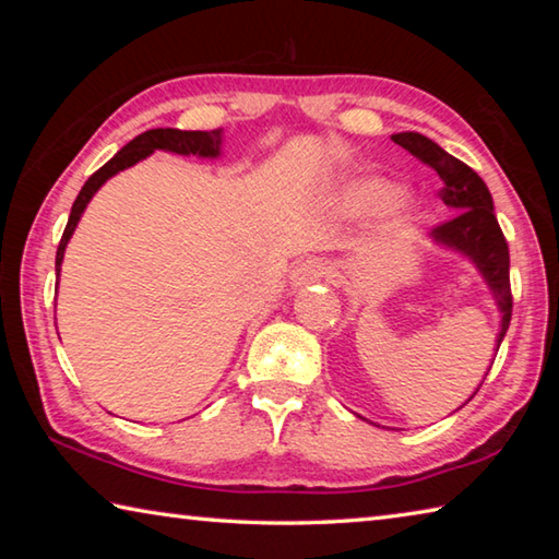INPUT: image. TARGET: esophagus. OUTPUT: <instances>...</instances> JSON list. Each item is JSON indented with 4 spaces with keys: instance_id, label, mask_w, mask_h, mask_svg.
<instances>
[{
    "instance_id": "34e87169",
    "label": "esophagus",
    "mask_w": 559,
    "mask_h": 559,
    "mask_svg": "<svg viewBox=\"0 0 559 559\" xmlns=\"http://www.w3.org/2000/svg\"><path fill=\"white\" fill-rule=\"evenodd\" d=\"M333 276V266L325 259L320 257H310L306 261H300L296 269L290 273L293 286H313V283L330 278Z\"/></svg>"
}]
</instances>
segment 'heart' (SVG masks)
Masks as SVG:
<instances>
[{"label": "heart", "mask_w": 559, "mask_h": 559, "mask_svg": "<svg viewBox=\"0 0 559 559\" xmlns=\"http://www.w3.org/2000/svg\"><path fill=\"white\" fill-rule=\"evenodd\" d=\"M394 197H396L394 187L384 182H370L355 189L353 197H349V204H353V210L357 212H372V210H380L384 204H390Z\"/></svg>", "instance_id": "1"}]
</instances>
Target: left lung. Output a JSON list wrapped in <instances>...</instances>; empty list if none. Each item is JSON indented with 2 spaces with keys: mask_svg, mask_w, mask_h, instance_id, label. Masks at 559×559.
Masks as SVG:
<instances>
[{
  "mask_svg": "<svg viewBox=\"0 0 559 559\" xmlns=\"http://www.w3.org/2000/svg\"><path fill=\"white\" fill-rule=\"evenodd\" d=\"M392 140L441 177L443 187L439 189V197L453 214L447 222L433 226L431 239L466 253L476 263V269L484 273L486 283L498 300L500 313H503L498 335L500 347L510 325V316H513L510 253L506 236L496 219L493 200H490L486 182L466 163L449 155L447 150H441L433 140L419 135V132H396Z\"/></svg>",
  "mask_w": 559,
  "mask_h": 559,
  "instance_id": "8db88e82",
  "label": "left lung"
}]
</instances>
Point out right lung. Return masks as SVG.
<instances>
[{
	"label": "right lung",
	"mask_w": 559,
	"mask_h": 559,
	"mask_svg": "<svg viewBox=\"0 0 559 559\" xmlns=\"http://www.w3.org/2000/svg\"><path fill=\"white\" fill-rule=\"evenodd\" d=\"M219 147H222V128L219 130H210V132H204V130L155 128V130L143 132V135H138L135 140H130V143L122 147L116 157L108 159V163L103 165L98 173H93L88 177V182L81 187L79 197H75V202L71 206L69 224H66L63 236H61V241H59V249H56V276H59V271H61L66 243H69L71 234L75 229V224H79L83 210H86V204L91 202V197L98 192L100 185L106 182L108 177L118 175L120 169H126L130 165L140 163V159L147 157L150 153H155V150H169V153H177V155L216 157V155H219Z\"/></svg>",
	"instance_id": "obj_1"
}]
</instances>
